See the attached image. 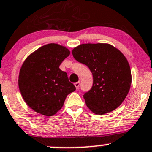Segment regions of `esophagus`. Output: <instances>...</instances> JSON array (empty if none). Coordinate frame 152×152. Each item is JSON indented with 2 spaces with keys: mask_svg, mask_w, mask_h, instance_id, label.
<instances>
[{
  "mask_svg": "<svg viewBox=\"0 0 152 152\" xmlns=\"http://www.w3.org/2000/svg\"><path fill=\"white\" fill-rule=\"evenodd\" d=\"M74 85H75V87H76V88L78 90L79 87V85H80V82H76V83H74Z\"/></svg>",
  "mask_w": 152,
  "mask_h": 152,
  "instance_id": "1",
  "label": "esophagus"
}]
</instances>
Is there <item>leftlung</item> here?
Listing matches in <instances>:
<instances>
[{
    "label": "left lung",
    "mask_w": 152,
    "mask_h": 152,
    "mask_svg": "<svg viewBox=\"0 0 152 152\" xmlns=\"http://www.w3.org/2000/svg\"><path fill=\"white\" fill-rule=\"evenodd\" d=\"M72 53L93 74V86L83 96L87 107L96 114L103 115L121 104L132 82L129 65L123 53L106 43L82 44Z\"/></svg>",
    "instance_id": "obj_1"
}]
</instances>
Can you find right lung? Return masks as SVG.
<instances>
[{
  "instance_id": "add662e5",
  "label": "right lung",
  "mask_w": 152,
  "mask_h": 152,
  "mask_svg": "<svg viewBox=\"0 0 152 152\" xmlns=\"http://www.w3.org/2000/svg\"><path fill=\"white\" fill-rule=\"evenodd\" d=\"M69 55L66 48L50 43L32 53L23 64L19 89L26 103L37 113L46 116L56 114L67 95L76 90L66 72L59 69Z\"/></svg>"
}]
</instances>
